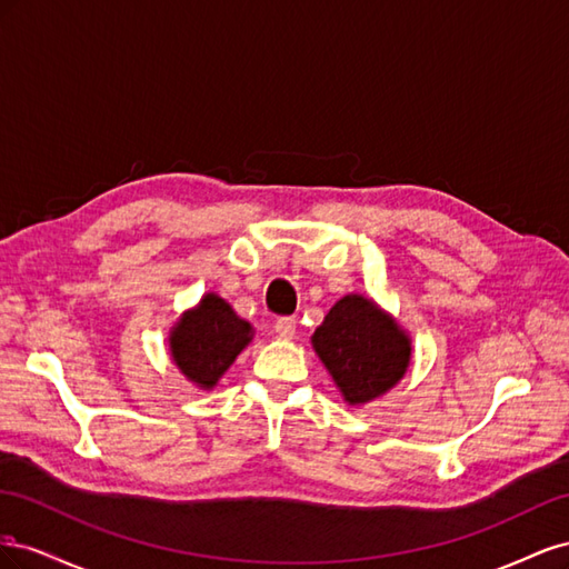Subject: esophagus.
Segmentation results:
<instances>
[{
	"label": "esophagus",
	"mask_w": 569,
	"mask_h": 569,
	"mask_svg": "<svg viewBox=\"0 0 569 569\" xmlns=\"http://www.w3.org/2000/svg\"><path fill=\"white\" fill-rule=\"evenodd\" d=\"M274 335H278L280 339H295V335H297V322H295V318H280V320H274Z\"/></svg>",
	"instance_id": "34e87169"
}]
</instances>
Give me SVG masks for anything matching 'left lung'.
Returning <instances> with one entry per match:
<instances>
[{"label":"left lung","mask_w":569,"mask_h":569,"mask_svg":"<svg viewBox=\"0 0 569 569\" xmlns=\"http://www.w3.org/2000/svg\"><path fill=\"white\" fill-rule=\"evenodd\" d=\"M313 349L343 401L358 406L387 393L410 363V337L375 301L339 299L313 332Z\"/></svg>","instance_id":"obj_1"}]
</instances>
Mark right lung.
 <instances>
[{
  "instance_id": "1",
  "label": "right lung",
  "mask_w": 569,
  "mask_h": 569,
  "mask_svg": "<svg viewBox=\"0 0 569 569\" xmlns=\"http://www.w3.org/2000/svg\"><path fill=\"white\" fill-rule=\"evenodd\" d=\"M253 339V327L239 318L218 295H206L170 332V356L201 389H213L234 358Z\"/></svg>"
}]
</instances>
